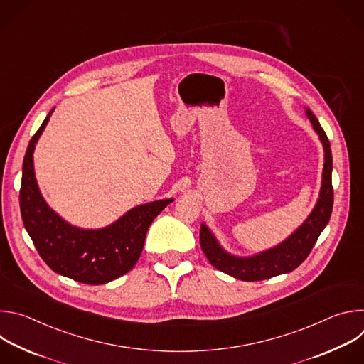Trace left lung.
<instances>
[{
	"mask_svg": "<svg viewBox=\"0 0 364 364\" xmlns=\"http://www.w3.org/2000/svg\"><path fill=\"white\" fill-rule=\"evenodd\" d=\"M306 117L313 125L314 131L318 134L320 141L324 146V168H323V181L320 197L316 203V207L306 218V220L284 242L279 245L256 253L253 256L240 257L226 252L215 235L210 232L204 223L200 228V245L209 259V262L219 271L240 279V281H262L281 274H287L298 268L309 255L311 249L314 247L318 236L327 226L331 212H333V200L334 191L331 184L333 173V157L330 141L321 128L316 115L305 108Z\"/></svg>",
	"mask_w": 364,
	"mask_h": 364,
	"instance_id": "8db88e82",
	"label": "left lung"
}]
</instances>
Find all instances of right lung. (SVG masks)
Instances as JSON below:
<instances>
[{
  "label": "right lung",
  "mask_w": 364,
  "mask_h": 364,
  "mask_svg": "<svg viewBox=\"0 0 364 364\" xmlns=\"http://www.w3.org/2000/svg\"><path fill=\"white\" fill-rule=\"evenodd\" d=\"M53 111L48 112L26 151L20 188L23 223L50 269L87 285L107 284L134 268L149 225L173 198L136 205L102 229H80L63 220L43 198L33 164L36 144Z\"/></svg>",
  "instance_id": "obj_1"
}]
</instances>
